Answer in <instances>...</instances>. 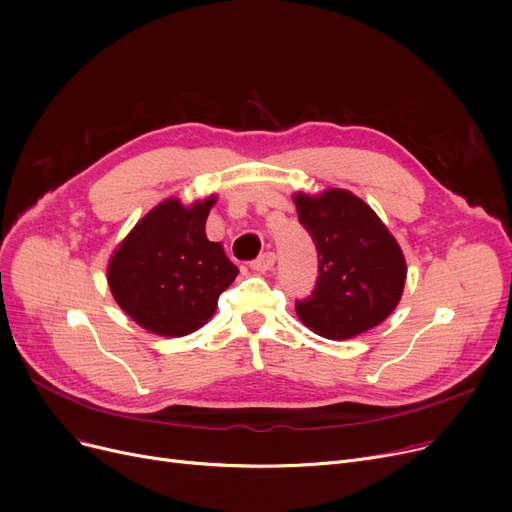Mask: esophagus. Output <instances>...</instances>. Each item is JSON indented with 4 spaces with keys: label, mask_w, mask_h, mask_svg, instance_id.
<instances>
[{
    "label": "esophagus",
    "mask_w": 512,
    "mask_h": 512,
    "mask_svg": "<svg viewBox=\"0 0 512 512\" xmlns=\"http://www.w3.org/2000/svg\"><path fill=\"white\" fill-rule=\"evenodd\" d=\"M276 263V255L274 253H263L259 255L255 261H251V270L255 272H270Z\"/></svg>",
    "instance_id": "1"
}]
</instances>
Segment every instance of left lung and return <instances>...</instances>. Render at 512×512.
I'll return each instance as SVG.
<instances>
[{
  "label": "left lung",
  "mask_w": 512,
  "mask_h": 512,
  "mask_svg": "<svg viewBox=\"0 0 512 512\" xmlns=\"http://www.w3.org/2000/svg\"><path fill=\"white\" fill-rule=\"evenodd\" d=\"M299 222L317 249V284L297 301L307 328L330 340H348L396 309L407 280V263L396 238L375 211L342 188L321 195H294Z\"/></svg>",
  "instance_id": "obj_1"
}]
</instances>
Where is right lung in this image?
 <instances>
[{"label": "right lung", "mask_w": 512, "mask_h": 512, "mask_svg": "<svg viewBox=\"0 0 512 512\" xmlns=\"http://www.w3.org/2000/svg\"><path fill=\"white\" fill-rule=\"evenodd\" d=\"M215 197L184 207L166 199L120 242L107 267L116 303L137 324L159 336L199 330L238 276L220 242L205 236Z\"/></svg>", "instance_id": "add662e5"}]
</instances>
